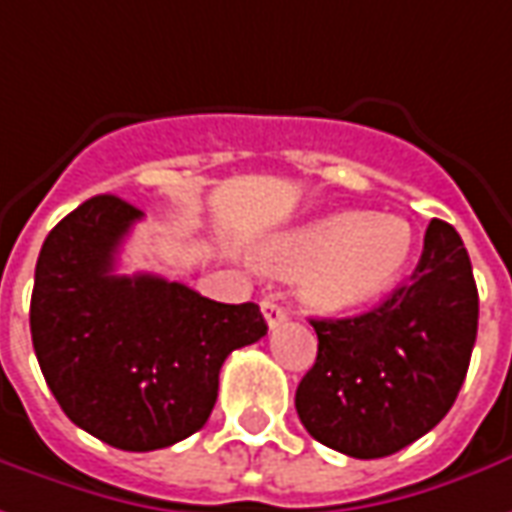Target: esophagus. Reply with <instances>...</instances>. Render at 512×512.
<instances>
[{
    "label": "esophagus",
    "instance_id": "esophagus-1",
    "mask_svg": "<svg viewBox=\"0 0 512 512\" xmlns=\"http://www.w3.org/2000/svg\"><path fill=\"white\" fill-rule=\"evenodd\" d=\"M263 316H266L269 328L274 330L277 325H283V322H285V308H283V305H277L274 300H263Z\"/></svg>",
    "mask_w": 512,
    "mask_h": 512
}]
</instances>
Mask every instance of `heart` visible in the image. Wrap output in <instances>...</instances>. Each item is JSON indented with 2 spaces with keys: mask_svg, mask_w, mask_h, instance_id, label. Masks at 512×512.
Here are the masks:
<instances>
[{
  "mask_svg": "<svg viewBox=\"0 0 512 512\" xmlns=\"http://www.w3.org/2000/svg\"><path fill=\"white\" fill-rule=\"evenodd\" d=\"M415 252V232L401 215L330 212L257 246L271 271H297L302 302L322 314L350 311L398 283Z\"/></svg>",
  "mask_w": 512,
  "mask_h": 512,
  "instance_id": "heart-1",
  "label": "heart"
}]
</instances>
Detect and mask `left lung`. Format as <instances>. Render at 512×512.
Masks as SVG:
<instances>
[{"label":"left lung","mask_w":512,"mask_h":512,"mask_svg":"<svg viewBox=\"0 0 512 512\" xmlns=\"http://www.w3.org/2000/svg\"><path fill=\"white\" fill-rule=\"evenodd\" d=\"M476 322L471 257L457 229L434 218L409 283L364 314L311 319L319 347L297 387L302 426L356 460L415 443L457 401Z\"/></svg>","instance_id":"left-lung-1"}]
</instances>
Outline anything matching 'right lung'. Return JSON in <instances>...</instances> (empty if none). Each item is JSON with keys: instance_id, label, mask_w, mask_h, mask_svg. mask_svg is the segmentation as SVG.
<instances>
[{"instance_id": "1", "label": "right lung", "mask_w": 512, "mask_h": 512, "mask_svg": "<svg viewBox=\"0 0 512 512\" xmlns=\"http://www.w3.org/2000/svg\"><path fill=\"white\" fill-rule=\"evenodd\" d=\"M142 212L95 196L41 246L30 333L64 415L123 451H156L196 434L238 347L266 336L255 302L227 305L156 274H117V252Z\"/></svg>"}]
</instances>
